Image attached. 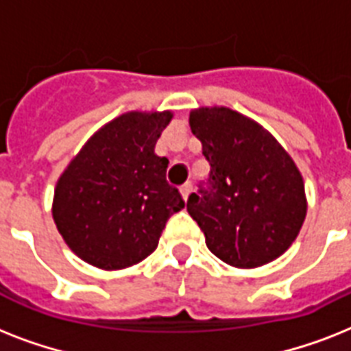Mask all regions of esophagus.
Returning <instances> with one entry per match:
<instances>
[{"label":"esophagus","instance_id":"1","mask_svg":"<svg viewBox=\"0 0 351 351\" xmlns=\"http://www.w3.org/2000/svg\"><path fill=\"white\" fill-rule=\"evenodd\" d=\"M191 191H193L191 184H184V186L180 187L182 198H184V200H187V198H189V195H191Z\"/></svg>","mask_w":351,"mask_h":351}]
</instances>
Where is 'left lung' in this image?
<instances>
[{"instance_id": "obj_1", "label": "left lung", "mask_w": 351, "mask_h": 351, "mask_svg": "<svg viewBox=\"0 0 351 351\" xmlns=\"http://www.w3.org/2000/svg\"><path fill=\"white\" fill-rule=\"evenodd\" d=\"M189 127L211 164L209 189L187 200L209 251L240 269L278 258L308 211L293 158L267 129L230 107L193 109Z\"/></svg>"}]
</instances>
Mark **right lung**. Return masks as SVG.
<instances>
[{
    "label": "right lung",
    "instance_id": "right-lung-1",
    "mask_svg": "<svg viewBox=\"0 0 351 351\" xmlns=\"http://www.w3.org/2000/svg\"><path fill=\"white\" fill-rule=\"evenodd\" d=\"M171 120V111L123 112L101 125L58 178L52 219L90 266L117 271L142 262L184 208L165 180L169 160L154 153Z\"/></svg>",
    "mask_w": 351,
    "mask_h": 351
}]
</instances>
